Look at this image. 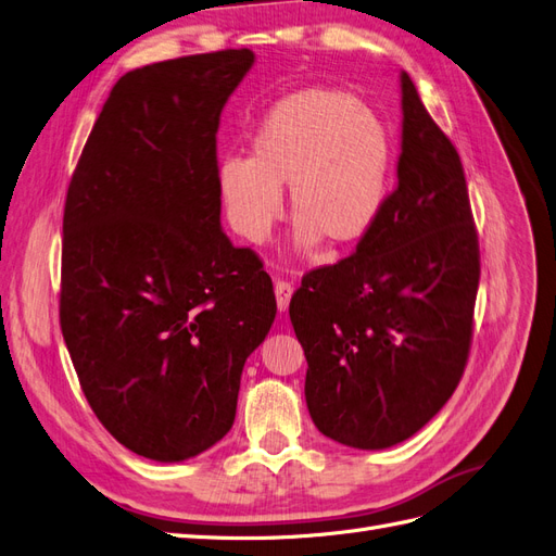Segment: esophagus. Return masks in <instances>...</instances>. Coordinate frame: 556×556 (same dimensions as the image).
Segmentation results:
<instances>
[{"label": "esophagus", "instance_id": "1", "mask_svg": "<svg viewBox=\"0 0 556 556\" xmlns=\"http://www.w3.org/2000/svg\"><path fill=\"white\" fill-rule=\"evenodd\" d=\"M274 292H276V303H278V311L285 313L290 308V299L294 294V285L287 282V280H276L274 285Z\"/></svg>", "mask_w": 556, "mask_h": 556}]
</instances>
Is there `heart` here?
<instances>
[{"instance_id": "b5f03b06", "label": "heart", "mask_w": 556, "mask_h": 556, "mask_svg": "<svg viewBox=\"0 0 556 556\" xmlns=\"http://www.w3.org/2000/svg\"><path fill=\"white\" fill-rule=\"evenodd\" d=\"M393 165L389 128L354 93L311 87L278 101L251 140V159H227L218 190L229 223L251 243L269 239L287 188L296 243L311 251L358 243L384 208Z\"/></svg>"}]
</instances>
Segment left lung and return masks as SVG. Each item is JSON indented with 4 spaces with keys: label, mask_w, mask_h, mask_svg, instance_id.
<instances>
[{
    "label": "left lung",
    "mask_w": 556,
    "mask_h": 556,
    "mask_svg": "<svg viewBox=\"0 0 556 556\" xmlns=\"http://www.w3.org/2000/svg\"><path fill=\"white\" fill-rule=\"evenodd\" d=\"M397 186L356 251L303 276L290 319L313 424L375 451L446 405L467 366L481 253L463 161L407 73Z\"/></svg>",
    "instance_id": "1"
}]
</instances>
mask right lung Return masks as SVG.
I'll return each mask as SVG.
<instances>
[{"label":"right lung","instance_id":"right-lung-1","mask_svg":"<svg viewBox=\"0 0 556 556\" xmlns=\"http://www.w3.org/2000/svg\"><path fill=\"white\" fill-rule=\"evenodd\" d=\"M253 62L241 48L126 73L68 184L62 333L96 418L149 460L229 432L276 317L262 260L220 229L216 132Z\"/></svg>","mask_w":556,"mask_h":556}]
</instances>
